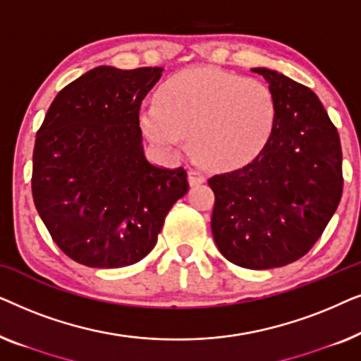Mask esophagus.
Masks as SVG:
<instances>
[{"label":"esophagus","instance_id":"obj_1","mask_svg":"<svg viewBox=\"0 0 361 361\" xmlns=\"http://www.w3.org/2000/svg\"><path fill=\"white\" fill-rule=\"evenodd\" d=\"M187 179H189V184L192 187H195V185L204 184V182H205V174H204V172H200L199 169H190L189 174H187Z\"/></svg>","mask_w":361,"mask_h":361}]
</instances>
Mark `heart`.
<instances>
[{
	"mask_svg": "<svg viewBox=\"0 0 361 361\" xmlns=\"http://www.w3.org/2000/svg\"><path fill=\"white\" fill-rule=\"evenodd\" d=\"M274 116L273 95L263 83L199 68L166 83L157 106L142 116V126L162 149L192 136L194 152L204 162L235 164L266 145Z\"/></svg>",
	"mask_w": 361,
	"mask_h": 361,
	"instance_id": "b5f03b06",
	"label": "heart"
}]
</instances>
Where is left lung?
Instances as JSON below:
<instances>
[{"instance_id": "8db88e82", "label": "left lung", "mask_w": 361, "mask_h": 361, "mask_svg": "<svg viewBox=\"0 0 361 361\" xmlns=\"http://www.w3.org/2000/svg\"><path fill=\"white\" fill-rule=\"evenodd\" d=\"M276 116L253 161L209 180L215 194L212 233L230 263L271 269L312 248L342 199V146L317 95L269 68Z\"/></svg>"}]
</instances>
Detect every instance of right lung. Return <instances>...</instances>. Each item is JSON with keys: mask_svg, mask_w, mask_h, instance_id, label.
Returning a JSON list of instances; mask_svg holds the SVG:
<instances>
[{"mask_svg": "<svg viewBox=\"0 0 361 361\" xmlns=\"http://www.w3.org/2000/svg\"><path fill=\"white\" fill-rule=\"evenodd\" d=\"M161 67H97L68 83L39 128L32 199L56 245L88 268L135 264L154 248L187 172L149 164L140 108Z\"/></svg>", "mask_w": 361, "mask_h": 361, "instance_id": "1", "label": "right lung"}]
</instances>
